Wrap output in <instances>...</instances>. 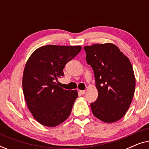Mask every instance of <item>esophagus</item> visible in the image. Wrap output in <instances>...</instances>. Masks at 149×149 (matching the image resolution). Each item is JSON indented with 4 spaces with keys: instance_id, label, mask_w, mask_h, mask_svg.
Masks as SVG:
<instances>
[{
    "instance_id": "34e87169",
    "label": "esophagus",
    "mask_w": 149,
    "mask_h": 149,
    "mask_svg": "<svg viewBox=\"0 0 149 149\" xmlns=\"http://www.w3.org/2000/svg\"><path fill=\"white\" fill-rule=\"evenodd\" d=\"M79 92L81 93V94H84V93H85V90H79Z\"/></svg>"
}]
</instances>
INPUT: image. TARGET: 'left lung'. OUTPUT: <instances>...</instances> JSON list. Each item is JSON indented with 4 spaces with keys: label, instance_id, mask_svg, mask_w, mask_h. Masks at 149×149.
Returning a JSON list of instances; mask_svg holds the SVG:
<instances>
[{
    "label": "left lung",
    "instance_id": "obj_1",
    "mask_svg": "<svg viewBox=\"0 0 149 149\" xmlns=\"http://www.w3.org/2000/svg\"><path fill=\"white\" fill-rule=\"evenodd\" d=\"M84 49L98 91L97 100L90 104L93 115L106 123L117 121L125 115L135 91L131 62L111 43L85 46Z\"/></svg>",
    "mask_w": 149,
    "mask_h": 149
}]
</instances>
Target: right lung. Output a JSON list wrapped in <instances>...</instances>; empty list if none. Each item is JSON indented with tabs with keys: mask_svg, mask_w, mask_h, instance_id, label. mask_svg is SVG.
Wrapping results in <instances>:
<instances>
[{
	"mask_svg": "<svg viewBox=\"0 0 149 149\" xmlns=\"http://www.w3.org/2000/svg\"><path fill=\"white\" fill-rule=\"evenodd\" d=\"M81 50V46H42L32 53L24 70L22 87L28 109L42 125L55 127L70 115L77 90H66L56 81L64 76L65 65Z\"/></svg>",
	"mask_w": 149,
	"mask_h": 149,
	"instance_id": "right-lung-1",
	"label": "right lung"
}]
</instances>
